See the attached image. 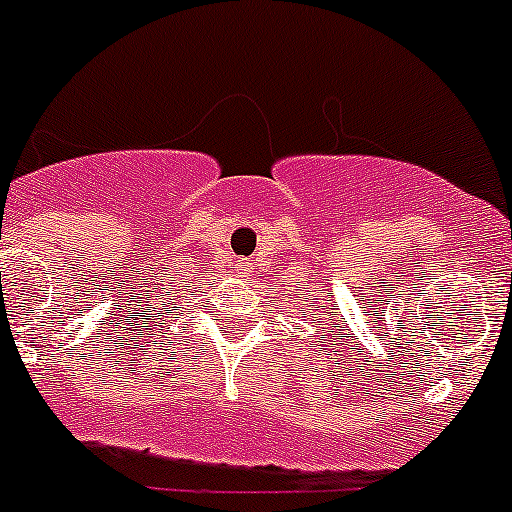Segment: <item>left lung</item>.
Returning a JSON list of instances; mask_svg holds the SVG:
<instances>
[{"label":"left lung","instance_id":"8db88e82","mask_svg":"<svg viewBox=\"0 0 512 512\" xmlns=\"http://www.w3.org/2000/svg\"><path fill=\"white\" fill-rule=\"evenodd\" d=\"M321 308H326V305H321ZM333 310H336V305H333ZM318 315H321V313H318ZM331 321H333V318H331ZM318 326H321V318H318ZM331 336H341L343 338V343H346V346H348V338H353V333H336V328H341V326H338V323H331ZM321 343H323V338H321ZM333 346H336V341H333ZM328 356H331V353H328Z\"/></svg>","mask_w":512,"mask_h":512}]
</instances>
